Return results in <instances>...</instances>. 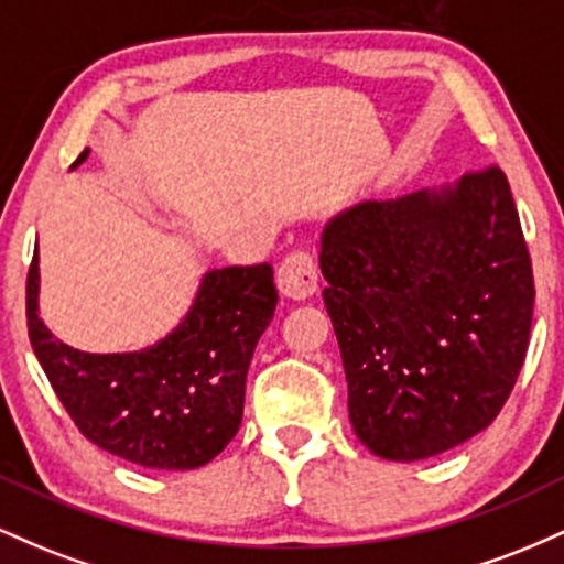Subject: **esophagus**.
<instances>
[{"label": "esophagus", "mask_w": 564, "mask_h": 564, "mask_svg": "<svg viewBox=\"0 0 564 564\" xmlns=\"http://www.w3.org/2000/svg\"><path fill=\"white\" fill-rule=\"evenodd\" d=\"M275 283L283 296L291 300H307L318 289V264L307 251H291L286 260L278 264Z\"/></svg>", "instance_id": "1"}]
</instances>
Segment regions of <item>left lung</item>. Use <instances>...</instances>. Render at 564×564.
<instances>
[{
  "mask_svg": "<svg viewBox=\"0 0 564 564\" xmlns=\"http://www.w3.org/2000/svg\"><path fill=\"white\" fill-rule=\"evenodd\" d=\"M321 273L349 422L368 451L422 462L501 413L525 364L535 286L496 164L334 217Z\"/></svg>",
  "mask_w": 564,
  "mask_h": 564,
  "instance_id": "obj_1",
  "label": "left lung"
}]
</instances>
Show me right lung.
Wrapping results in <instances>:
<instances>
[{
    "label": "right lung",
    "mask_w": 564,
    "mask_h": 564,
    "mask_svg": "<svg viewBox=\"0 0 564 564\" xmlns=\"http://www.w3.org/2000/svg\"><path fill=\"white\" fill-rule=\"evenodd\" d=\"M84 159L87 151L74 166ZM275 304L268 262L212 270L159 345L93 355L63 345L39 318L36 251L25 281L31 347L68 416L97 448L148 469H198L236 437L246 371Z\"/></svg>",
    "instance_id": "1"
}]
</instances>
